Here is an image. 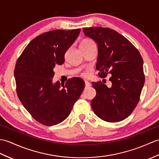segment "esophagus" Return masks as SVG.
Returning a JSON list of instances; mask_svg holds the SVG:
<instances>
[{
    "label": "esophagus",
    "mask_w": 159,
    "mask_h": 159,
    "mask_svg": "<svg viewBox=\"0 0 159 159\" xmlns=\"http://www.w3.org/2000/svg\"><path fill=\"white\" fill-rule=\"evenodd\" d=\"M84 84H85V87H86V88L91 87V84H90L89 83L88 81H87V80L84 81Z\"/></svg>",
    "instance_id": "34e87169"
}]
</instances>
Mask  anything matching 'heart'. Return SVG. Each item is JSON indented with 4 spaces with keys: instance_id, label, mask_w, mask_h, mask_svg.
<instances>
[{
    "instance_id": "1",
    "label": "heart",
    "mask_w": 159,
    "mask_h": 159,
    "mask_svg": "<svg viewBox=\"0 0 159 159\" xmlns=\"http://www.w3.org/2000/svg\"><path fill=\"white\" fill-rule=\"evenodd\" d=\"M93 45H95V43H94L93 40H91V39H83L80 43V49H86V48H89V47H90L91 46H93ZM82 76H86L87 74L86 73H83Z\"/></svg>"
}]
</instances>
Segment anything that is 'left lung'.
I'll use <instances>...</instances> for the list:
<instances>
[{
	"label": "left lung",
	"mask_w": 159,
	"mask_h": 159,
	"mask_svg": "<svg viewBox=\"0 0 159 159\" xmlns=\"http://www.w3.org/2000/svg\"><path fill=\"white\" fill-rule=\"evenodd\" d=\"M83 32L96 42L98 75L109 80L111 87L102 81L93 82L96 95L91 100L94 113L102 120L116 123L126 119L139 101L144 84L143 61L133 44L119 32L109 28H84Z\"/></svg>",
	"instance_id": "obj_1"
}]
</instances>
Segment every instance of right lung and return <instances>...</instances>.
Returning <instances> with one entry per match:
<instances>
[{
  "mask_svg": "<svg viewBox=\"0 0 159 159\" xmlns=\"http://www.w3.org/2000/svg\"><path fill=\"white\" fill-rule=\"evenodd\" d=\"M80 29L55 30L31 40L17 59L14 70L16 91L21 104L40 124L52 126L70 114L84 89V82L73 77L65 84L52 78L56 64L64 63V55L78 37Z\"/></svg>",
  "mask_w": 159,
  "mask_h": 159,
  "instance_id": "obj_1",
  "label": "right lung"
}]
</instances>
